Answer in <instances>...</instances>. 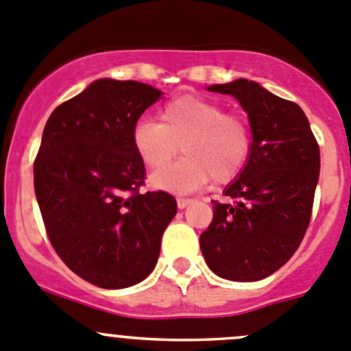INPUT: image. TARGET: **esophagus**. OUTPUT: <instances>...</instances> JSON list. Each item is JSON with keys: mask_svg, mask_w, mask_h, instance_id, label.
Returning <instances> with one entry per match:
<instances>
[{"mask_svg": "<svg viewBox=\"0 0 351 351\" xmlns=\"http://www.w3.org/2000/svg\"><path fill=\"white\" fill-rule=\"evenodd\" d=\"M192 199H186V197H178L176 199V204H178V209H185L186 206L191 204Z\"/></svg>", "mask_w": 351, "mask_h": 351, "instance_id": "esophagus-1", "label": "esophagus"}]
</instances>
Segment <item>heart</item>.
I'll return each mask as SVG.
<instances>
[{
    "label": "heart",
    "instance_id": "b5f03b06",
    "mask_svg": "<svg viewBox=\"0 0 351 351\" xmlns=\"http://www.w3.org/2000/svg\"><path fill=\"white\" fill-rule=\"evenodd\" d=\"M160 123L142 119L133 126L131 142L149 169H162L182 145L186 157L178 165L150 178L162 191H197L209 180L228 183L239 176L253 150V133L245 117L225 112L220 101L183 95L168 101Z\"/></svg>",
    "mask_w": 351,
    "mask_h": 351
}]
</instances>
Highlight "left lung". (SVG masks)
Segmentation results:
<instances>
[{
	"instance_id": "obj_1",
	"label": "left lung",
	"mask_w": 351,
	"mask_h": 351,
	"mask_svg": "<svg viewBox=\"0 0 351 351\" xmlns=\"http://www.w3.org/2000/svg\"><path fill=\"white\" fill-rule=\"evenodd\" d=\"M247 112L253 150L227 186L230 202L213 201V221L199 237L208 267L223 279L254 282L279 270L300 247L319 182V143L294 101L254 81L209 86Z\"/></svg>"
}]
</instances>
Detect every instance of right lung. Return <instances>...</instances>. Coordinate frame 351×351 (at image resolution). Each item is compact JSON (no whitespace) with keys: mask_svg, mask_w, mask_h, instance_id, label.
I'll return each mask as SVG.
<instances>
[{"mask_svg":"<svg viewBox=\"0 0 351 351\" xmlns=\"http://www.w3.org/2000/svg\"><path fill=\"white\" fill-rule=\"evenodd\" d=\"M160 91L98 80L48 117L34 160V191L53 250L104 289L138 284L154 270L176 215L162 191L142 192L145 166L131 133Z\"/></svg>","mask_w":351,"mask_h":351,"instance_id":"1","label":"right lung"}]
</instances>
